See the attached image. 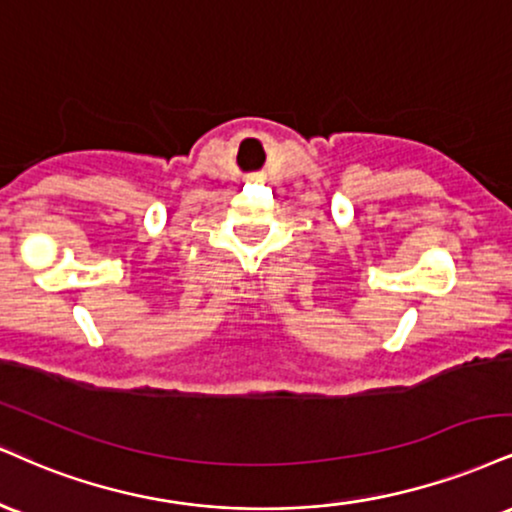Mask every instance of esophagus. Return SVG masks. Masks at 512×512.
<instances>
[{
	"label": "esophagus",
	"instance_id": "esophagus-1",
	"mask_svg": "<svg viewBox=\"0 0 512 512\" xmlns=\"http://www.w3.org/2000/svg\"><path fill=\"white\" fill-rule=\"evenodd\" d=\"M250 181H262V176H260V174H252Z\"/></svg>",
	"mask_w": 512,
	"mask_h": 512
}]
</instances>
